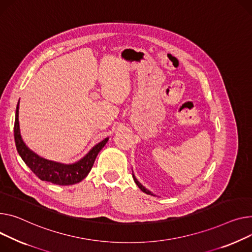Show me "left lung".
<instances>
[{
  "mask_svg": "<svg viewBox=\"0 0 252 252\" xmlns=\"http://www.w3.org/2000/svg\"><path fill=\"white\" fill-rule=\"evenodd\" d=\"M132 177H133V180H135V182L137 183V186H138V187L141 189V190H142V191H144V192H146V193H148V194H152V195H153V193H151V191H149L148 189H145V188L142 186V184H141V183H140V182H139V181L136 179V177H135V176L132 175Z\"/></svg>",
  "mask_w": 252,
  "mask_h": 252,
  "instance_id": "obj_1",
  "label": "left lung"
}]
</instances>
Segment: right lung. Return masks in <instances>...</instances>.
Masks as SVG:
<instances>
[{
	"label": "right lung",
	"mask_w": 252,
	"mask_h": 252,
	"mask_svg": "<svg viewBox=\"0 0 252 252\" xmlns=\"http://www.w3.org/2000/svg\"><path fill=\"white\" fill-rule=\"evenodd\" d=\"M19 102L16 108V116L14 124V138L16 143V148L19 155L25 164L31 169L39 179L42 181L52 182L58 186H72V184L78 183L85 178L90 170L92 169L95 159L105 144L108 141V138L97 144L90 152L75 164L64 165L56 163L53 161H48L39 157L30 151L24 144L19 128Z\"/></svg>",
	"instance_id": "add662e5"
}]
</instances>
